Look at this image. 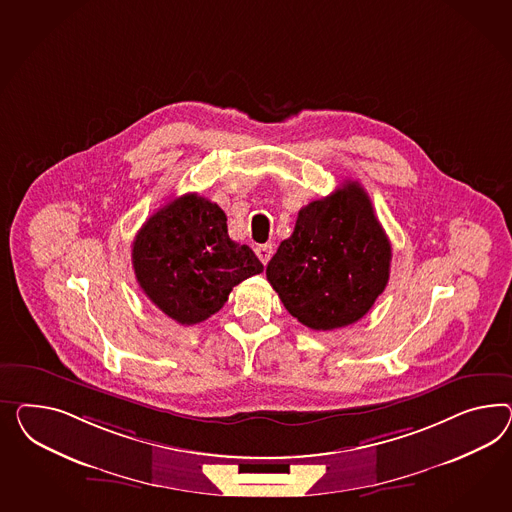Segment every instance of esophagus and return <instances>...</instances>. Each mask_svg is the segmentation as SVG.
Here are the masks:
<instances>
[{
  "label": "esophagus",
  "instance_id": "34e87169",
  "mask_svg": "<svg viewBox=\"0 0 512 512\" xmlns=\"http://www.w3.org/2000/svg\"><path fill=\"white\" fill-rule=\"evenodd\" d=\"M255 253H257V257L261 259V263L266 264L270 261V257H272V253H274V248H272V244H261V246L255 248Z\"/></svg>",
  "mask_w": 512,
  "mask_h": 512
}]
</instances>
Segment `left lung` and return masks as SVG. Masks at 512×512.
<instances>
[{
  "label": "left lung",
  "mask_w": 512,
  "mask_h": 512,
  "mask_svg": "<svg viewBox=\"0 0 512 512\" xmlns=\"http://www.w3.org/2000/svg\"><path fill=\"white\" fill-rule=\"evenodd\" d=\"M391 244L358 182L311 201L266 266L285 309L311 330H335L369 313L389 279Z\"/></svg>",
  "instance_id": "8db88e82"
}]
</instances>
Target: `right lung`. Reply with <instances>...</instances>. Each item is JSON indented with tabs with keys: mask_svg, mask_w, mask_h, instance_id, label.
Here are the masks:
<instances>
[{
	"mask_svg": "<svg viewBox=\"0 0 512 512\" xmlns=\"http://www.w3.org/2000/svg\"><path fill=\"white\" fill-rule=\"evenodd\" d=\"M141 291L179 324H199L218 313L244 279L263 263L227 235V216L197 194L173 199L143 223L132 244Z\"/></svg>",
	"mask_w": 512,
	"mask_h": 512,
	"instance_id": "1",
	"label": "right lung"
}]
</instances>
